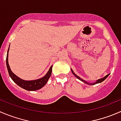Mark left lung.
Returning <instances> with one entry per match:
<instances>
[{
	"label": "left lung",
	"mask_w": 121,
	"mask_h": 121,
	"mask_svg": "<svg viewBox=\"0 0 121 121\" xmlns=\"http://www.w3.org/2000/svg\"><path fill=\"white\" fill-rule=\"evenodd\" d=\"M71 72H72V73L73 74H74V76L75 77H77V78H78V80H81V81H82V82H83V83H86V84H89V85H94V84H98V83H102V82L103 81H104V80H105L106 79V78H107L108 77V76H109V74H107V75H106V76H105V77H103V78H100V79H98V80H96V82H95V83H88V82H87L86 81L84 80H83V79H82V78H81L80 77H78V76H77V75H76V74H75L73 72V70H72V69H71Z\"/></svg>",
	"instance_id": "8db88e82"
}]
</instances>
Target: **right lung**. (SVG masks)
<instances>
[{
  "label": "right lung",
  "instance_id": "add662e5",
  "mask_svg": "<svg viewBox=\"0 0 121 121\" xmlns=\"http://www.w3.org/2000/svg\"><path fill=\"white\" fill-rule=\"evenodd\" d=\"M9 48L8 50L6 60V61L7 69H8V73H9V76H10L12 80L16 84H17L21 87L23 88V89H25L26 90H29V91H35V90H39V89H41L43 86H44L46 84L49 78L51 76V73H52V65H51V67L50 68L47 73L44 77H41V78L34 80H24L21 79V78L16 76L10 70V68L9 65V63H8V52H9Z\"/></svg>",
  "mask_w": 121,
  "mask_h": 121
}]
</instances>
